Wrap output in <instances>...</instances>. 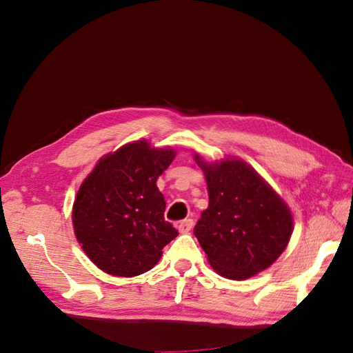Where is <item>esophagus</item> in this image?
<instances>
[{"mask_svg": "<svg viewBox=\"0 0 353 353\" xmlns=\"http://www.w3.org/2000/svg\"><path fill=\"white\" fill-rule=\"evenodd\" d=\"M193 225H194V222H193V219H184V221H181V222H178V225H176V228H178V231L179 232H188L191 228H193Z\"/></svg>", "mask_w": 353, "mask_h": 353, "instance_id": "1", "label": "esophagus"}]
</instances>
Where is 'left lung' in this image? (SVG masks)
<instances>
[{
  "mask_svg": "<svg viewBox=\"0 0 353 353\" xmlns=\"http://www.w3.org/2000/svg\"><path fill=\"white\" fill-rule=\"evenodd\" d=\"M196 163L208 183L209 206L194 227L201 249L219 275L245 280L271 266L287 248L293 216L284 200L243 160Z\"/></svg>",
  "mask_w": 353,
  "mask_h": 353,
  "instance_id": "8db88e82",
  "label": "left lung"
}]
</instances>
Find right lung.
<instances>
[{
  "instance_id": "obj_1",
  "label": "right lung",
  "mask_w": 353,
  "mask_h": 353,
  "mask_svg": "<svg viewBox=\"0 0 353 353\" xmlns=\"http://www.w3.org/2000/svg\"><path fill=\"white\" fill-rule=\"evenodd\" d=\"M172 148L145 140L99 160L73 203L74 236L100 270L116 276L150 271L178 231L165 221L166 201L156 181L172 163Z\"/></svg>"
}]
</instances>
